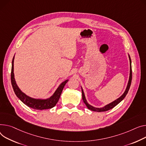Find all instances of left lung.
Returning <instances> with one entry per match:
<instances>
[{"label": "left lung", "mask_w": 146, "mask_h": 146, "mask_svg": "<svg viewBox=\"0 0 146 146\" xmlns=\"http://www.w3.org/2000/svg\"><path fill=\"white\" fill-rule=\"evenodd\" d=\"M129 60H130V76H129V82L127 86V87H126V89L125 90V92H124V93L119 98H118L117 99H116L115 100L113 101V102L109 103V104L106 105L103 108H94V107L91 106L90 104H89L88 103H87L86 98H85V95L84 93V92L83 90V89L82 88V99L83 100V102L84 103V104H86V106H87V108H88L89 110L94 111H98V112H101V111H106L109 110L111 109H113V108L115 106H117L120 102H121L125 97V96L127 95L130 87L131 85V80H132V70H131V59L130 57L129 54Z\"/></svg>", "instance_id": "1"}]
</instances>
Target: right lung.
<instances>
[{
  "mask_svg": "<svg viewBox=\"0 0 146 146\" xmlns=\"http://www.w3.org/2000/svg\"><path fill=\"white\" fill-rule=\"evenodd\" d=\"M14 57L12 60V71H11V83L13 87V90L17 98L20 99L24 104L27 106L29 108L36 110H44V109H48L53 108L56 106V103L58 102L63 91V89L65 84L67 83L69 80H66L64 82H62L58 88L56 89L54 94L50 97L49 98L47 99H37L31 98L23 92H22L21 89L19 88L15 79L14 75Z\"/></svg>",
  "mask_w": 146,
  "mask_h": 146,
  "instance_id": "obj_1",
  "label": "right lung"
}]
</instances>
